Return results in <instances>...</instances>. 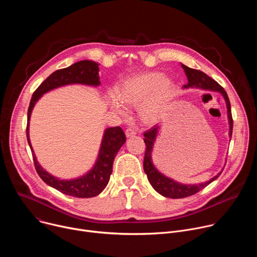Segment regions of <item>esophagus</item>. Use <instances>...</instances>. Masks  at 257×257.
<instances>
[{
  "mask_svg": "<svg viewBox=\"0 0 257 257\" xmlns=\"http://www.w3.org/2000/svg\"><path fill=\"white\" fill-rule=\"evenodd\" d=\"M125 133H126L127 137H131V136H134L136 134V131L134 129H132V128H127Z\"/></svg>",
  "mask_w": 257,
  "mask_h": 257,
  "instance_id": "esophagus-1",
  "label": "esophagus"
}]
</instances>
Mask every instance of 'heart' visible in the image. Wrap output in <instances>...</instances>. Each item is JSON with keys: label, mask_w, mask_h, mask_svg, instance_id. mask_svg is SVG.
<instances>
[{"label": "heart", "mask_w": 257, "mask_h": 257, "mask_svg": "<svg viewBox=\"0 0 257 257\" xmlns=\"http://www.w3.org/2000/svg\"><path fill=\"white\" fill-rule=\"evenodd\" d=\"M173 81L162 76L160 72H145L124 80L116 90L117 99L111 98V106L122 113L119 102L126 106H135L140 103L141 118L148 123L157 122L171 98Z\"/></svg>", "instance_id": "1"}]
</instances>
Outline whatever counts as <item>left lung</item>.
<instances>
[{
	"label": "left lung",
	"instance_id": "left-lung-1",
	"mask_svg": "<svg viewBox=\"0 0 257 257\" xmlns=\"http://www.w3.org/2000/svg\"><path fill=\"white\" fill-rule=\"evenodd\" d=\"M182 68L184 69L185 74L188 79V83L184 85V87H199L202 89L206 90H214L221 92L226 99L227 103V108H228V118H229V124H230V137H232V132H233V118H232V112H231V103L230 99L228 97V94L226 90L219 85L216 81H214L212 78L207 76L205 73H203L200 70L192 69L189 68L185 65H181ZM159 127L156 125L153 128H151L149 131H146L144 133V142L146 145L145 149V154H144V160H143V169L144 172L148 176V179L152 186L155 188L157 192L162 194L165 197L169 198H184L187 196H191L193 194H196L203 188H205L207 185H209L212 181H214L219 175L222 174L218 173L216 176H214L212 179L205 183H201V184L198 185H183L180 184V183L175 182L174 180L164 176L161 174L156 167L154 166L152 162V151H153V146L154 142L157 137Z\"/></svg>",
	"mask_w": 257,
	"mask_h": 257
}]
</instances>
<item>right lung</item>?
Wrapping results in <instances>:
<instances>
[{"instance_id":"right-lung-1","label":"right lung","mask_w":257,"mask_h":257,"mask_svg":"<svg viewBox=\"0 0 257 257\" xmlns=\"http://www.w3.org/2000/svg\"><path fill=\"white\" fill-rule=\"evenodd\" d=\"M74 83L94 86L99 85L100 82L98 76V64L92 61L84 60L73 64L68 68L60 69L52 73V74L38 88H36V90L32 94L27 111L26 136L32 153L35 170L45 183H47L49 186L59 190L60 192L66 195L74 196L78 198H89L98 195L107 185L109 176H111L113 172V163L115 157L121 149V146L126 141V136L123 130L118 126L108 128L104 131L98 154V159L94 167L86 175L75 180H60L46 172L40 166L38 161H36L34 152L31 148L28 132L31 111L35 102L39 100V98L44 93L54 88Z\"/></svg>"}]
</instances>
